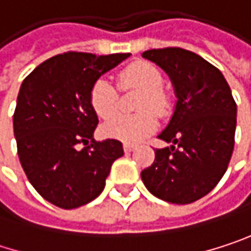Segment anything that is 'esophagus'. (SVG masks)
<instances>
[{
    "mask_svg": "<svg viewBox=\"0 0 251 251\" xmlns=\"http://www.w3.org/2000/svg\"><path fill=\"white\" fill-rule=\"evenodd\" d=\"M133 150H135V147L130 145V144H125V145H124V151H125L126 154H127V152H132Z\"/></svg>",
    "mask_w": 251,
    "mask_h": 251,
    "instance_id": "esophagus-1",
    "label": "esophagus"
}]
</instances>
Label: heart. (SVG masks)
I'll return each instance as SVG.
<instances>
[{
    "instance_id": "1",
    "label": "heart",
    "mask_w": 251,
    "mask_h": 251,
    "mask_svg": "<svg viewBox=\"0 0 251 251\" xmlns=\"http://www.w3.org/2000/svg\"><path fill=\"white\" fill-rule=\"evenodd\" d=\"M161 71L148 61H133L116 74V86L100 78L93 82L88 93V103L94 115L100 119H110L119 110V92L138 89L141 94L135 108L136 115H120L101 126L106 138L138 144L157 129V118H167L172 112V96L163 87ZM119 89V92L117 90Z\"/></svg>"
}]
</instances>
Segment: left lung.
<instances>
[{
	"label": "left lung",
	"mask_w": 251,
	"mask_h": 251,
	"mask_svg": "<svg viewBox=\"0 0 251 251\" xmlns=\"http://www.w3.org/2000/svg\"><path fill=\"white\" fill-rule=\"evenodd\" d=\"M142 55L170 75L177 94L175 115L158 135L173 145L155 150L154 163L141 173L142 181L166 202H196L228 169L235 142V100L221 71L190 50L164 48Z\"/></svg>",
	"instance_id": "8db88e82"
}]
</instances>
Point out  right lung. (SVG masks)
I'll list each match as a JSON object with an SVG mask.
<instances>
[{
    "label": "right lung",
    "instance_id": "1",
    "mask_svg": "<svg viewBox=\"0 0 251 251\" xmlns=\"http://www.w3.org/2000/svg\"><path fill=\"white\" fill-rule=\"evenodd\" d=\"M129 53L55 55L25 76L13 116L17 152L36 192L62 209L96 199L110 167L124 155L116 139L96 141L99 119L90 107L94 81Z\"/></svg>",
    "mask_w": 251,
    "mask_h": 251
}]
</instances>
